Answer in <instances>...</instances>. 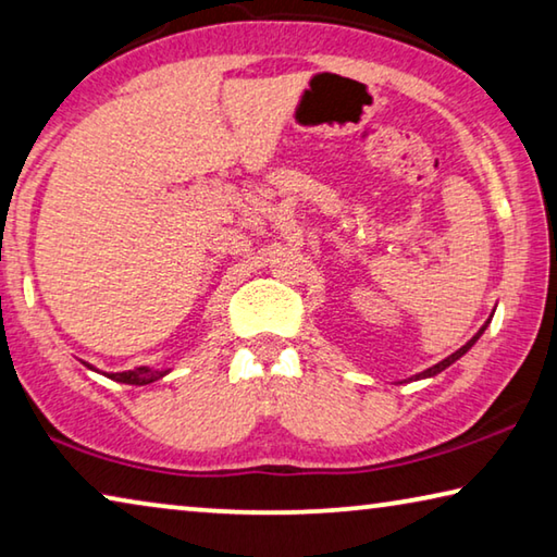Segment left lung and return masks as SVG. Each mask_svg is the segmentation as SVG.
<instances>
[{
    "instance_id": "obj_1",
    "label": "left lung",
    "mask_w": 557,
    "mask_h": 557,
    "mask_svg": "<svg viewBox=\"0 0 557 557\" xmlns=\"http://www.w3.org/2000/svg\"><path fill=\"white\" fill-rule=\"evenodd\" d=\"M491 320H493V314L488 317V320H485V324L481 326V330H479V332H475V334H473V337H471L469 342H466V344H463V347H461V349H456V351H454V355H448L446 359H441V361H438V364H434V367H429V369H423V372H419V374H413V376H409V379H404V382H419V379H431V376H436V374H441V372H444V369H446V367H451V364H454V361H458V359H461V357L466 355V351H469V349L473 347V344L481 339V334L485 332V326H488V324H491Z\"/></svg>"
}]
</instances>
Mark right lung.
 Segmentation results:
<instances>
[{"mask_svg": "<svg viewBox=\"0 0 557 557\" xmlns=\"http://www.w3.org/2000/svg\"><path fill=\"white\" fill-rule=\"evenodd\" d=\"M84 367H88V369H94L91 364H86L84 361ZM94 372H99V369H94ZM168 372H171V369H153V367H136V369H128V372H116V374H103V376H109V379H113V382H121V384H134V386H146V384H153V382H158V379H163Z\"/></svg>", "mask_w": 557, "mask_h": 557, "instance_id": "add662e5", "label": "right lung"}]
</instances>
